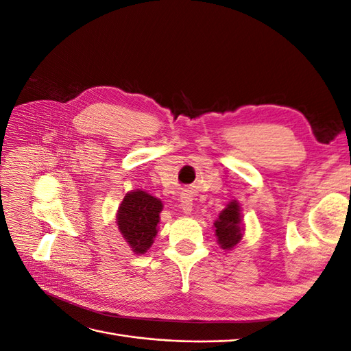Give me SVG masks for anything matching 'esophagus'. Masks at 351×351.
<instances>
[{
	"instance_id": "1",
	"label": "esophagus",
	"mask_w": 351,
	"mask_h": 351,
	"mask_svg": "<svg viewBox=\"0 0 351 351\" xmlns=\"http://www.w3.org/2000/svg\"><path fill=\"white\" fill-rule=\"evenodd\" d=\"M180 208H182V210L184 212L186 215L192 214V210H193V199H192V196H190L189 193H183L182 197H180Z\"/></svg>"
}]
</instances>
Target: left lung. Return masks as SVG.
Returning a JSON list of instances; mask_svg holds the SVG:
<instances>
[{
  "label": "left lung",
  "instance_id": "obj_1",
  "mask_svg": "<svg viewBox=\"0 0 351 351\" xmlns=\"http://www.w3.org/2000/svg\"><path fill=\"white\" fill-rule=\"evenodd\" d=\"M214 230L221 249L231 250L241 241L246 228L243 222L241 206L237 200L228 202L227 206L219 212L214 222Z\"/></svg>",
  "mask_w": 351,
  "mask_h": 351
}]
</instances>
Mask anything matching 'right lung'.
Instances as JSON below:
<instances>
[{"label":"right lung","instance_id":"1","mask_svg":"<svg viewBox=\"0 0 351 351\" xmlns=\"http://www.w3.org/2000/svg\"><path fill=\"white\" fill-rule=\"evenodd\" d=\"M162 200L142 189L127 192L117 209V226L127 246L136 254H145L151 249L158 234L159 214Z\"/></svg>","mask_w":351,"mask_h":351}]
</instances>
